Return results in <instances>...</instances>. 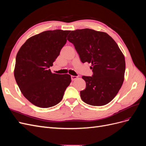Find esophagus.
Listing matches in <instances>:
<instances>
[{"label": "esophagus", "instance_id": "1", "mask_svg": "<svg viewBox=\"0 0 146 146\" xmlns=\"http://www.w3.org/2000/svg\"><path fill=\"white\" fill-rule=\"evenodd\" d=\"M77 76H71V79H72V80H76V79H77Z\"/></svg>", "mask_w": 146, "mask_h": 146}]
</instances>
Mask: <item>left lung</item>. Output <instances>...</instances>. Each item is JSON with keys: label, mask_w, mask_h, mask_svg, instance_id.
<instances>
[{"label": "left lung", "mask_w": 146, "mask_h": 146, "mask_svg": "<svg viewBox=\"0 0 146 146\" xmlns=\"http://www.w3.org/2000/svg\"><path fill=\"white\" fill-rule=\"evenodd\" d=\"M68 37L82 62L92 64V77L82 76L86 88L80 91L82 100L92 106L108 104L124 80L125 58L117 43L107 33L90 29L72 31Z\"/></svg>", "instance_id": "obj_1"}]
</instances>
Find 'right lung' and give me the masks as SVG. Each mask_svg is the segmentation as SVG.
Listing matches in <instances>:
<instances>
[{"mask_svg":"<svg viewBox=\"0 0 146 146\" xmlns=\"http://www.w3.org/2000/svg\"><path fill=\"white\" fill-rule=\"evenodd\" d=\"M70 30H47L29 38L17 52L14 75L22 93L31 103L48 108L62 100L71 82L69 74L52 73L49 68L67 41Z\"/></svg>","mask_w":146,"mask_h":146,"instance_id":"1","label":"right lung"}]
</instances>
